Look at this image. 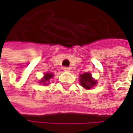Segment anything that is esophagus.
Listing matches in <instances>:
<instances>
[{
	"label": "esophagus",
	"mask_w": 133,
	"mask_h": 133,
	"mask_svg": "<svg viewBox=\"0 0 133 133\" xmlns=\"http://www.w3.org/2000/svg\"><path fill=\"white\" fill-rule=\"evenodd\" d=\"M63 69H64V71H69L71 70V68H70L69 67H64Z\"/></svg>",
	"instance_id": "esophagus-1"
}]
</instances>
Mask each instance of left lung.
I'll use <instances>...</instances> for the list:
<instances>
[{"instance_id": "8db88e82", "label": "left lung", "mask_w": 133, "mask_h": 133, "mask_svg": "<svg viewBox=\"0 0 133 133\" xmlns=\"http://www.w3.org/2000/svg\"><path fill=\"white\" fill-rule=\"evenodd\" d=\"M80 82L82 87L86 89H90L97 83L92 78V75L89 72H85L80 75Z\"/></svg>"}]
</instances>
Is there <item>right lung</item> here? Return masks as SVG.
Segmentation results:
<instances>
[{
  "label": "right lung",
  "instance_id": "1",
  "mask_svg": "<svg viewBox=\"0 0 133 133\" xmlns=\"http://www.w3.org/2000/svg\"><path fill=\"white\" fill-rule=\"evenodd\" d=\"M53 77V74L51 73H46L44 75V78L40 82V83H43V84H45V85H48V82L50 81V79Z\"/></svg>",
  "mask_w": 133,
  "mask_h": 133
}]
</instances>
